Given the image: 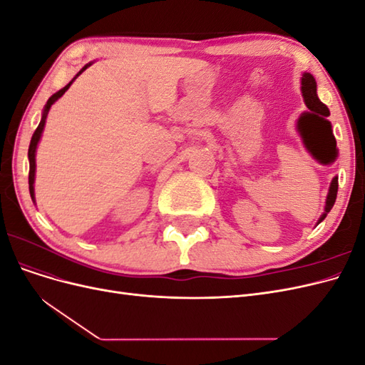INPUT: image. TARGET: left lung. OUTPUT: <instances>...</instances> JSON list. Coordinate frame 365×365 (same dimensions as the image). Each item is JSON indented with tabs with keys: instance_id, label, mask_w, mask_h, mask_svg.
Returning <instances> with one entry per match:
<instances>
[{
	"instance_id": "1",
	"label": "left lung",
	"mask_w": 365,
	"mask_h": 365,
	"mask_svg": "<svg viewBox=\"0 0 365 365\" xmlns=\"http://www.w3.org/2000/svg\"><path fill=\"white\" fill-rule=\"evenodd\" d=\"M302 94L309 111L303 113L300 118H298V129H300L304 140L314 138V140H319L317 143H322V145H319L323 146L322 152L317 153L318 160H322L323 164L334 163L338 157V149H336V140L332 134V125H330V121L327 120L330 113H329V108L319 101L317 96V82L311 73H304L302 77ZM336 193H338V176H335L332 182H330L329 193L326 197L324 213L322 215V217H319L318 224L322 222V220H324L327 213L332 210L336 201Z\"/></svg>"
}]
</instances>
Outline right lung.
Here are the masks:
<instances>
[{
	"label": "right lung",
	"mask_w": 365,
	"mask_h": 365,
	"mask_svg": "<svg viewBox=\"0 0 365 365\" xmlns=\"http://www.w3.org/2000/svg\"><path fill=\"white\" fill-rule=\"evenodd\" d=\"M91 65V62L90 63H86L85 67L76 74V77L79 76L82 71H85L88 67H90ZM74 77V79H76ZM74 79L68 83V85H65L62 90H59L58 93H54L48 101H47V105L43 106V113H42V118H41V121H39V125H38V128H36V130H35V134H33V137H31V141H30V146H29V163H30V170H29V190H30V196H31V200L35 201V187H33V184H35V170H36V160H35V155H36V148H38V143H39V140H41V135H42V130H43V126H46V118H47V114H48V111H50V108H51V105L58 101L59 97H62L63 96V93L68 90L70 88V85L74 82Z\"/></svg>",
	"instance_id": "obj_1"
}]
</instances>
